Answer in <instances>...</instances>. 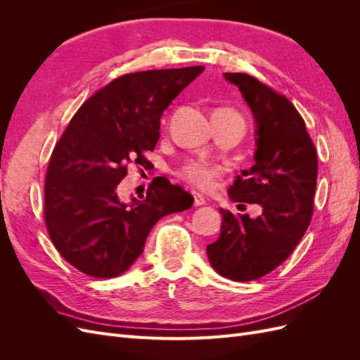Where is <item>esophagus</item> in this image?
<instances>
[{"label":"esophagus","mask_w":360,"mask_h":360,"mask_svg":"<svg viewBox=\"0 0 360 360\" xmlns=\"http://www.w3.org/2000/svg\"><path fill=\"white\" fill-rule=\"evenodd\" d=\"M205 204V200L201 197L200 193H193V205L195 207H200V205H204Z\"/></svg>","instance_id":"1"}]
</instances>
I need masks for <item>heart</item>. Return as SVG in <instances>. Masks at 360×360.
Wrapping results in <instances>:
<instances>
[{"instance_id": "obj_1", "label": "heart", "mask_w": 360, "mask_h": 360, "mask_svg": "<svg viewBox=\"0 0 360 360\" xmlns=\"http://www.w3.org/2000/svg\"><path fill=\"white\" fill-rule=\"evenodd\" d=\"M214 114L240 120V122L245 123L243 117L237 111L231 110V108H222V110H217ZM222 172L224 171L221 167L210 165V163H205L201 160H188L180 168L179 176L181 180L189 183L193 188H197L200 191H212L216 186L217 179L222 176Z\"/></svg>"}]
</instances>
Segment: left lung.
Here are the masks:
<instances>
[{"label":"left lung","instance_id":"left-lung-1","mask_svg":"<svg viewBox=\"0 0 360 360\" xmlns=\"http://www.w3.org/2000/svg\"><path fill=\"white\" fill-rule=\"evenodd\" d=\"M237 85L257 123L255 163L230 188L238 205L258 204L261 213L221 209V236L207 245L217 274L231 281L266 276L291 255L314 213L319 159L304 120L285 96L248 73H225Z\"/></svg>","mask_w":360,"mask_h":360}]
</instances>
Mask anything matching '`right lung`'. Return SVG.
I'll list each match as a JSON object with an SVG mask.
<instances>
[{
  "label": "right lung",
  "mask_w": 360,
  "mask_h": 360,
  "mask_svg": "<svg viewBox=\"0 0 360 360\" xmlns=\"http://www.w3.org/2000/svg\"><path fill=\"white\" fill-rule=\"evenodd\" d=\"M204 66L118 76L86 99L53 147L45 177V224L60 255L93 278L122 275L155 224L189 209L192 195L156 177L143 200H118L129 163L146 167L160 117Z\"/></svg>",
  "instance_id": "obj_1"
}]
</instances>
